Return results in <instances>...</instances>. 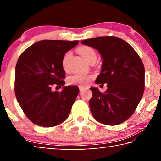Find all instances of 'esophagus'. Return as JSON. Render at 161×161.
Returning <instances> with one entry per match:
<instances>
[{"label": "esophagus", "mask_w": 161, "mask_h": 161, "mask_svg": "<svg viewBox=\"0 0 161 161\" xmlns=\"http://www.w3.org/2000/svg\"><path fill=\"white\" fill-rule=\"evenodd\" d=\"M84 89H85L84 87H81V86L79 87V90H80V92H83Z\"/></svg>", "instance_id": "obj_1"}]
</instances>
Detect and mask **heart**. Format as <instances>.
I'll return each mask as SVG.
<instances>
[{
  "mask_svg": "<svg viewBox=\"0 0 161 161\" xmlns=\"http://www.w3.org/2000/svg\"><path fill=\"white\" fill-rule=\"evenodd\" d=\"M78 52L88 62H91L92 60L97 58V53L93 48L89 46H82L78 49ZM72 57V52L68 51L64 55L62 60H61V64H62L63 69L65 71L69 69V62ZM92 76L89 75H84L80 73L75 74L69 77L68 78V83L72 85H78L80 86H85L89 81L92 80Z\"/></svg>",
  "mask_w": 161,
  "mask_h": 161,
  "instance_id": "heart-1",
  "label": "heart"
}]
</instances>
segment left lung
<instances>
[{"instance_id": "obj_1", "label": "left lung", "mask_w": 161, "mask_h": 161, "mask_svg": "<svg viewBox=\"0 0 161 161\" xmlns=\"http://www.w3.org/2000/svg\"><path fill=\"white\" fill-rule=\"evenodd\" d=\"M81 43L100 52L102 70L95 83H107L104 93L90 88L89 106L94 118L107 125L125 122L133 115L144 94L145 70L142 59L131 45L118 37L101 36Z\"/></svg>"}]
</instances>
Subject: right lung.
Masks as SVG:
<instances>
[{"mask_svg": "<svg viewBox=\"0 0 161 161\" xmlns=\"http://www.w3.org/2000/svg\"><path fill=\"white\" fill-rule=\"evenodd\" d=\"M78 40H41L19 57L15 68L14 92L24 114L35 125L50 127L67 119L79 93L75 86L53 92V86L65 84L61 60Z\"/></svg>", "mask_w": 161, "mask_h": 161, "instance_id": "add662e5", "label": "right lung"}]
</instances>
